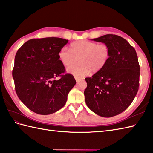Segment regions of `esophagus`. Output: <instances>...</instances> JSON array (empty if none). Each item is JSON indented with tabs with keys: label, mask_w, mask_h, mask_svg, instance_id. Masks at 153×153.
Wrapping results in <instances>:
<instances>
[{
	"label": "esophagus",
	"mask_w": 153,
	"mask_h": 153,
	"mask_svg": "<svg viewBox=\"0 0 153 153\" xmlns=\"http://www.w3.org/2000/svg\"><path fill=\"white\" fill-rule=\"evenodd\" d=\"M75 77V79H76V81H77H77H79V80L82 79V78H81V77H77V76H75V77Z\"/></svg>",
	"instance_id": "1"
}]
</instances>
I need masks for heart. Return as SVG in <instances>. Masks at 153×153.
<instances>
[{"label":"heart","instance_id":"obj_1","mask_svg":"<svg viewBox=\"0 0 153 153\" xmlns=\"http://www.w3.org/2000/svg\"><path fill=\"white\" fill-rule=\"evenodd\" d=\"M77 59V64L67 68L68 73L77 77H83L92 72H98L106 65L110 57V49L105 44H97L88 40L72 42L70 49L62 48L58 58L64 66H68Z\"/></svg>","mask_w":153,"mask_h":153}]
</instances>
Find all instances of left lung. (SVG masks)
<instances>
[{
	"label": "left lung",
	"mask_w": 153,
	"mask_h": 153,
	"mask_svg": "<svg viewBox=\"0 0 153 153\" xmlns=\"http://www.w3.org/2000/svg\"><path fill=\"white\" fill-rule=\"evenodd\" d=\"M93 40L107 44L110 57L100 71L85 78V102L96 114L111 117L128 108L137 93L140 75L137 56L132 46L117 35L106 34Z\"/></svg>",
	"instance_id": "left-lung-1"
}]
</instances>
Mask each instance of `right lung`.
<instances>
[{
	"instance_id": "obj_1",
	"label": "right lung",
	"mask_w": 153,
	"mask_h": 153,
	"mask_svg": "<svg viewBox=\"0 0 153 153\" xmlns=\"http://www.w3.org/2000/svg\"><path fill=\"white\" fill-rule=\"evenodd\" d=\"M68 42L55 37L31 39L16 53L12 71L16 92L20 100L38 114L49 115L61 109L76 83L72 74H65L58 58L60 49Z\"/></svg>"
}]
</instances>
